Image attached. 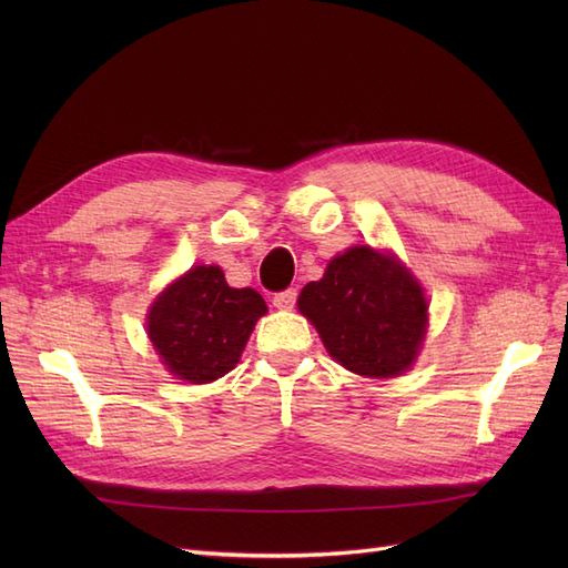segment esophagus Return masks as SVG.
Instances as JSON below:
<instances>
[{
	"label": "esophagus",
	"mask_w": 568,
	"mask_h": 568,
	"mask_svg": "<svg viewBox=\"0 0 568 568\" xmlns=\"http://www.w3.org/2000/svg\"><path fill=\"white\" fill-rule=\"evenodd\" d=\"M296 298H298V291L286 288V291H280V294H274L272 303H274V307H280V311H288V307L296 305Z\"/></svg>",
	"instance_id": "esophagus-1"
}]
</instances>
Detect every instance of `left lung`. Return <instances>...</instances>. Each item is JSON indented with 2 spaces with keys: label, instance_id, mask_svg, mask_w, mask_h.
Segmentation results:
<instances>
[{
  "label": "left lung",
  "instance_id": "1",
  "mask_svg": "<svg viewBox=\"0 0 568 568\" xmlns=\"http://www.w3.org/2000/svg\"><path fill=\"white\" fill-rule=\"evenodd\" d=\"M298 311L315 324L336 363L384 379L415 363L428 305L398 261L355 246L336 255L320 282L303 286Z\"/></svg>",
  "mask_w": 568,
  "mask_h": 568
}]
</instances>
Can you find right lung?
<instances>
[{
	"label": "right lung",
	"mask_w": 568,
	"mask_h": 568,
	"mask_svg": "<svg viewBox=\"0 0 568 568\" xmlns=\"http://www.w3.org/2000/svg\"><path fill=\"white\" fill-rule=\"evenodd\" d=\"M265 313L257 291L232 288L220 267L199 265L163 291L146 326L168 372L189 384H209L236 367Z\"/></svg>",
	"instance_id": "add662e5"
}]
</instances>
